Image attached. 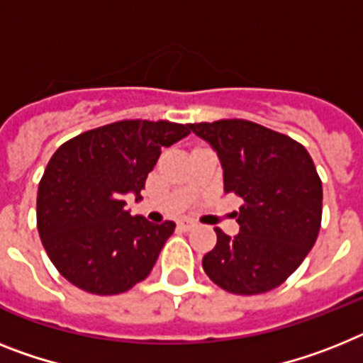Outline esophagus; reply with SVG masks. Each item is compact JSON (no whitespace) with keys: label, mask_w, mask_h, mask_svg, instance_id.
I'll return each mask as SVG.
<instances>
[{"label":"esophagus","mask_w":363,"mask_h":363,"mask_svg":"<svg viewBox=\"0 0 363 363\" xmlns=\"http://www.w3.org/2000/svg\"><path fill=\"white\" fill-rule=\"evenodd\" d=\"M179 227H181L182 230H190V228L196 227V221H194V219H190V218H184V219H181V221H179Z\"/></svg>","instance_id":"34e87169"}]
</instances>
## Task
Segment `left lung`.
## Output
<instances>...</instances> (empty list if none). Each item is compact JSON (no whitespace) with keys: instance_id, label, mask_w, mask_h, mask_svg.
Returning <instances> with one entry per match:
<instances>
[{"instance_id":"8db88e82","label":"left lung","mask_w":363,"mask_h":363,"mask_svg":"<svg viewBox=\"0 0 363 363\" xmlns=\"http://www.w3.org/2000/svg\"><path fill=\"white\" fill-rule=\"evenodd\" d=\"M218 153L225 191L242 197L236 236L216 227L218 243L203 257L210 280L236 295L266 294L301 266L321 227L323 186L308 151L247 120L190 123Z\"/></svg>"}]
</instances>
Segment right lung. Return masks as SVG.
Wrapping results in <instances>:
<instances>
[{
	"instance_id": "obj_1",
	"label": "right lung",
	"mask_w": 363,
	"mask_h": 363,
	"mask_svg": "<svg viewBox=\"0 0 363 363\" xmlns=\"http://www.w3.org/2000/svg\"><path fill=\"white\" fill-rule=\"evenodd\" d=\"M190 135V125L125 120L60 145L38 184L36 225L53 266L88 294L118 295L151 273L173 221L130 216L125 196L140 191L160 149Z\"/></svg>"
}]
</instances>
